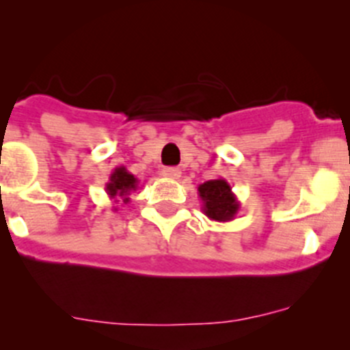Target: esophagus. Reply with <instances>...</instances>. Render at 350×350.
<instances>
[{"instance_id": "esophagus-1", "label": "esophagus", "mask_w": 350, "mask_h": 350, "mask_svg": "<svg viewBox=\"0 0 350 350\" xmlns=\"http://www.w3.org/2000/svg\"><path fill=\"white\" fill-rule=\"evenodd\" d=\"M161 174L164 176L165 179H179V176H181V171H179L178 167H165V169H162Z\"/></svg>"}]
</instances>
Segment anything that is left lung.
<instances>
[{
	"mask_svg": "<svg viewBox=\"0 0 350 350\" xmlns=\"http://www.w3.org/2000/svg\"><path fill=\"white\" fill-rule=\"evenodd\" d=\"M198 196L203 203L201 210L210 220L232 221L241 210V201L224 178L210 179L198 186Z\"/></svg>",
	"mask_w": 350,
	"mask_h": 350,
	"instance_id": "8db88e82",
	"label": "left lung"
}]
</instances>
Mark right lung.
<instances>
[{
    "label": "right lung",
    "instance_id": "1",
    "mask_svg": "<svg viewBox=\"0 0 350 350\" xmlns=\"http://www.w3.org/2000/svg\"><path fill=\"white\" fill-rule=\"evenodd\" d=\"M107 195L113 203H129L130 198L129 195L132 191L139 189V179L132 174V172L126 171L125 165H120V167L113 169V172L109 174V179L107 183ZM113 210H118L116 206H113Z\"/></svg>",
    "mask_w": 350,
    "mask_h": 350
}]
</instances>
